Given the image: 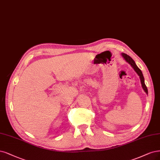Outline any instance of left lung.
Masks as SVG:
<instances>
[{"label": "left lung", "mask_w": 160, "mask_h": 160, "mask_svg": "<svg viewBox=\"0 0 160 160\" xmlns=\"http://www.w3.org/2000/svg\"><path fill=\"white\" fill-rule=\"evenodd\" d=\"M121 55H122V58L125 59V61L128 63L131 66L132 68L134 69V70L136 71V73L138 75V76L140 77V82H141V84H142V89H144V91H145V92L146 93V94L148 95V89L147 87L145 85V82H144V76H143V74H142V71L138 68V67L136 65L135 62L134 61V60L132 59V58H130L129 56H128L127 54L126 53H121Z\"/></svg>", "instance_id": "1"}]
</instances>
